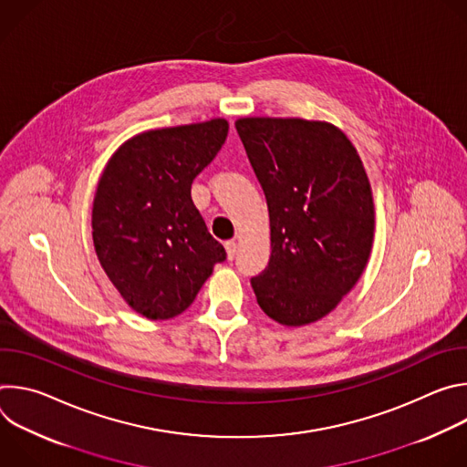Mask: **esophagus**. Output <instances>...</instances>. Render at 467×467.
Segmentation results:
<instances>
[{
	"mask_svg": "<svg viewBox=\"0 0 467 467\" xmlns=\"http://www.w3.org/2000/svg\"><path fill=\"white\" fill-rule=\"evenodd\" d=\"M236 242L234 240H229V242H225V249H227V256H229V260H233L234 258V254H236Z\"/></svg>",
	"mask_w": 467,
	"mask_h": 467,
	"instance_id": "obj_1",
	"label": "esophagus"
}]
</instances>
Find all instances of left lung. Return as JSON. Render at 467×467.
Segmentation results:
<instances>
[{
	"label": "left lung",
	"mask_w": 467,
	"mask_h": 467,
	"mask_svg": "<svg viewBox=\"0 0 467 467\" xmlns=\"http://www.w3.org/2000/svg\"><path fill=\"white\" fill-rule=\"evenodd\" d=\"M236 130L270 213L272 256L251 279L281 325L321 319L360 279L375 209L364 164L344 132L301 118H242Z\"/></svg>",
	"instance_id": "1"
}]
</instances>
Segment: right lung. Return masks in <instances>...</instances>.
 <instances>
[{
	"instance_id": "obj_1",
	"label": "right lung",
	"mask_w": 467,
	"mask_h": 467,
	"mask_svg": "<svg viewBox=\"0 0 467 467\" xmlns=\"http://www.w3.org/2000/svg\"><path fill=\"white\" fill-rule=\"evenodd\" d=\"M227 132L223 118L140 132L118 148L98 182L96 254L127 305L150 319L186 310L227 258L190 195Z\"/></svg>"
}]
</instances>
